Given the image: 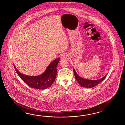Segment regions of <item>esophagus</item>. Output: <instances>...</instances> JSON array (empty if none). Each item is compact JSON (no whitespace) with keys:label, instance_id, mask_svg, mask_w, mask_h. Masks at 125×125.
I'll return each mask as SVG.
<instances>
[{"label":"esophagus","instance_id":"34e87169","mask_svg":"<svg viewBox=\"0 0 125 125\" xmlns=\"http://www.w3.org/2000/svg\"><path fill=\"white\" fill-rule=\"evenodd\" d=\"M67 57H68L67 55L66 54H65V55H63L62 56L61 58L62 59H66Z\"/></svg>","mask_w":125,"mask_h":125}]
</instances>
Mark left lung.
<instances>
[{
    "mask_svg": "<svg viewBox=\"0 0 125 125\" xmlns=\"http://www.w3.org/2000/svg\"><path fill=\"white\" fill-rule=\"evenodd\" d=\"M73 72H74L75 79L76 80L80 85L84 88H91L94 87L96 85L99 84L100 83L102 82L106 77V74L105 75H104V77H102V78L99 80H87L86 79H84L82 77H80L77 74L74 67H73Z\"/></svg>",
    "mask_w": 125,
    "mask_h": 125,
    "instance_id": "left-lung-1",
    "label": "left lung"
}]
</instances>
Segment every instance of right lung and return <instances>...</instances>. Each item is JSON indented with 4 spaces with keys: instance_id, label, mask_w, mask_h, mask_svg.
<instances>
[{
    "instance_id": "right-lung-1",
    "label": "right lung",
    "mask_w": 125,
    "mask_h": 125,
    "mask_svg": "<svg viewBox=\"0 0 125 125\" xmlns=\"http://www.w3.org/2000/svg\"><path fill=\"white\" fill-rule=\"evenodd\" d=\"M60 58L54 60L49 65L45 71L42 74L37 76H30L21 73L14 65L16 73L27 85L31 88L45 89L52 84L56 79L57 66L59 63Z\"/></svg>"
}]
</instances>
